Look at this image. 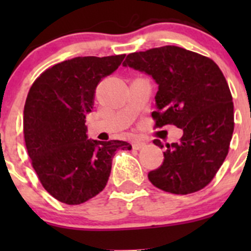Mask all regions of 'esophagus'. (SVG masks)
I'll use <instances>...</instances> for the list:
<instances>
[{"instance_id":"34e87169","label":"esophagus","mask_w":251,"mask_h":251,"mask_svg":"<svg viewBox=\"0 0 251 251\" xmlns=\"http://www.w3.org/2000/svg\"><path fill=\"white\" fill-rule=\"evenodd\" d=\"M144 146H146V143H144V142H142V141H135V142H132V148L136 149V151H138V149L143 148Z\"/></svg>"}]
</instances>
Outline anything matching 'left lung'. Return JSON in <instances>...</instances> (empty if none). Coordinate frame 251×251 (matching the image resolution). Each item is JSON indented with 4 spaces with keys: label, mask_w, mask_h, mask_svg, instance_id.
<instances>
[{
    "label": "left lung",
    "mask_w": 251,
    "mask_h": 251,
    "mask_svg": "<svg viewBox=\"0 0 251 251\" xmlns=\"http://www.w3.org/2000/svg\"><path fill=\"white\" fill-rule=\"evenodd\" d=\"M124 67L151 75L159 85L155 127L175 125L183 130L178 143L166 144L164 161L149 171L156 188L189 194L206 187L228 154L234 113L228 83L210 58L177 46L131 53ZM154 144L161 147L159 140Z\"/></svg>",
    "instance_id": "1"
}]
</instances>
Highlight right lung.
I'll use <instances>...</instances> for the list:
<instances>
[{
  "label": "right lung",
  "mask_w": 251,
  "mask_h": 251,
  "mask_svg": "<svg viewBox=\"0 0 251 251\" xmlns=\"http://www.w3.org/2000/svg\"><path fill=\"white\" fill-rule=\"evenodd\" d=\"M125 54L76 57L45 70L24 105V140L31 165L48 193L64 204L90 201L107 186L118 149L125 141L87 140L86 114L96 87L115 72Z\"/></svg>",
  "instance_id": "add662e5"
}]
</instances>
